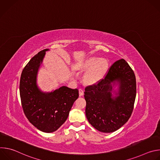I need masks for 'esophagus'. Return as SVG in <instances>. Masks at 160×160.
<instances>
[{
	"label": "esophagus",
	"instance_id": "obj_1",
	"mask_svg": "<svg viewBox=\"0 0 160 160\" xmlns=\"http://www.w3.org/2000/svg\"><path fill=\"white\" fill-rule=\"evenodd\" d=\"M83 94H84V91L83 90V89L80 88L79 89V96H83Z\"/></svg>",
	"mask_w": 160,
	"mask_h": 160
}]
</instances>
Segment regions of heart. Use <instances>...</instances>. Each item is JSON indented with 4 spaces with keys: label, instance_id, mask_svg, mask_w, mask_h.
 Instances as JSON below:
<instances>
[{
    "label": "heart",
    "instance_id": "obj_1",
    "mask_svg": "<svg viewBox=\"0 0 160 160\" xmlns=\"http://www.w3.org/2000/svg\"><path fill=\"white\" fill-rule=\"evenodd\" d=\"M75 67L77 69L87 70L83 75V81L88 85H94L102 79L106 74L108 62L105 59L92 56L78 62Z\"/></svg>",
    "mask_w": 160,
    "mask_h": 160
}]
</instances>
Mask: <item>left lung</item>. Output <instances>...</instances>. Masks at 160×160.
<instances>
[{
    "label": "left lung",
    "instance_id": "left-lung-1",
    "mask_svg": "<svg viewBox=\"0 0 160 160\" xmlns=\"http://www.w3.org/2000/svg\"><path fill=\"white\" fill-rule=\"evenodd\" d=\"M117 85L118 90L114 91ZM85 90L86 117L98 130L113 132L130 118L136 97V79L125 59L116 61L104 79Z\"/></svg>",
    "mask_w": 160,
    "mask_h": 160
}]
</instances>
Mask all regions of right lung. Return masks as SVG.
<instances>
[{
    "label": "right lung",
    "mask_w": 160,
    "mask_h": 160,
    "mask_svg": "<svg viewBox=\"0 0 160 160\" xmlns=\"http://www.w3.org/2000/svg\"><path fill=\"white\" fill-rule=\"evenodd\" d=\"M48 51H40L25 66L21 75L19 93L22 109L29 122L39 130L51 133L66 122L79 95L77 88L66 86L49 92L39 88L37 74Z\"/></svg>",
    "instance_id": "right-lung-1"
}]
</instances>
